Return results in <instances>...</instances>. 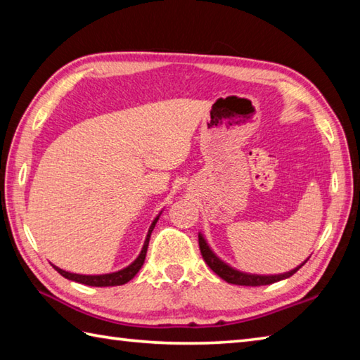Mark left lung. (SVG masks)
I'll list each match as a JSON object with an SVG mask.
<instances>
[{
  "label": "left lung",
  "instance_id": "8db88e82",
  "mask_svg": "<svg viewBox=\"0 0 360 360\" xmlns=\"http://www.w3.org/2000/svg\"><path fill=\"white\" fill-rule=\"evenodd\" d=\"M199 248H200V253H202V257H204V261H205L207 266H209L213 270V272H215L219 276V278H223L224 281L231 283V285H238V286L272 285V283L281 281V280H285V278H289V276H292L308 261V259L304 261L299 267H295V269L291 270V272H286V274H280V275H253V274H243V272H240V270L232 269L231 266H228V264L219 259V257L210 250L209 243L205 242V238H204L202 234H199Z\"/></svg>",
  "mask_w": 360,
  "mask_h": 360
}]
</instances>
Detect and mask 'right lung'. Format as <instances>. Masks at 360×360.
Wrapping results in <instances>:
<instances>
[{
	"mask_svg": "<svg viewBox=\"0 0 360 360\" xmlns=\"http://www.w3.org/2000/svg\"><path fill=\"white\" fill-rule=\"evenodd\" d=\"M161 215V213H160ZM160 215H158L153 223H151L150 229H148V234L147 238H145L143 242V247L141 255L136 257L134 262H131L128 267H124L122 270H118V272H112V274H104V275H79V274H71V272H66V270H63L60 267H55L56 272L60 275L65 276L68 280H72V281H77L82 283V285H86V286H96V288H104V286H120V285H124V283H128L129 280H132L136 276V274L141 270V267L143 266V261H145V256H147V248H148V242H150V236L151 232L155 229V224L158 223V219H160Z\"/></svg>",
	"mask_w": 360,
	"mask_h": 360,
	"instance_id": "obj_1",
	"label": "right lung"
}]
</instances>
